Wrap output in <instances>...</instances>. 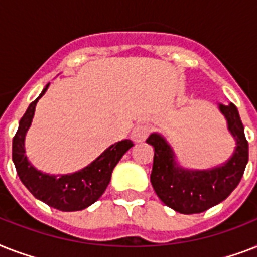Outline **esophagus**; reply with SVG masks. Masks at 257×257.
I'll return each mask as SVG.
<instances>
[{
    "label": "esophagus",
    "instance_id": "obj_1",
    "mask_svg": "<svg viewBox=\"0 0 257 257\" xmlns=\"http://www.w3.org/2000/svg\"><path fill=\"white\" fill-rule=\"evenodd\" d=\"M151 133V126L147 124H137L132 131V140L136 143H143Z\"/></svg>",
    "mask_w": 257,
    "mask_h": 257
}]
</instances>
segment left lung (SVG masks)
<instances>
[{"label": "left lung", "instance_id": "1", "mask_svg": "<svg viewBox=\"0 0 257 257\" xmlns=\"http://www.w3.org/2000/svg\"><path fill=\"white\" fill-rule=\"evenodd\" d=\"M236 140L233 155L225 164L208 171H185L175 161V153L167 141L152 133L147 143L155 148L151 183L165 205L179 213L192 215L221 203L239 185L248 163V141L243 122L233 104L219 105Z\"/></svg>", "mask_w": 257, "mask_h": 257}]
</instances>
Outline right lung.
Instances as JSON below:
<instances>
[{"mask_svg":"<svg viewBox=\"0 0 257 257\" xmlns=\"http://www.w3.org/2000/svg\"><path fill=\"white\" fill-rule=\"evenodd\" d=\"M48 86L49 85L45 86L40 97L46 92ZM40 97H37L26 109L13 137L12 157L17 175L30 193L49 207L62 212L85 209L102 196L110 181L113 168L124 156V153L132 148L133 143L131 140H122L110 145L92 164L73 175L60 176L57 179L56 176L41 173L33 168V165L25 156V135L32 124L34 109Z\"/></svg>","mask_w":257,"mask_h":257,"instance_id":"add662e5","label":"right lung"}]
</instances>
